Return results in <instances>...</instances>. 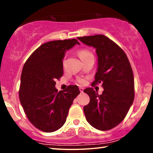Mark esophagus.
<instances>
[{
	"mask_svg": "<svg viewBox=\"0 0 153 153\" xmlns=\"http://www.w3.org/2000/svg\"><path fill=\"white\" fill-rule=\"evenodd\" d=\"M79 91H80L81 93H83V88L80 87V88H79Z\"/></svg>",
	"mask_w": 153,
	"mask_h": 153,
	"instance_id": "obj_1",
	"label": "esophagus"
}]
</instances>
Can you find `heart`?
Masks as SVG:
<instances>
[{
	"instance_id": "heart-1",
	"label": "heart",
	"mask_w": 153,
	"mask_h": 153,
	"mask_svg": "<svg viewBox=\"0 0 153 153\" xmlns=\"http://www.w3.org/2000/svg\"><path fill=\"white\" fill-rule=\"evenodd\" d=\"M91 53L88 50H86V49H81L80 51H79L78 52V55L79 56V58L81 59H83V58H84L85 57H87V56H88L89 55H91ZM77 82L81 83V84H83V83H85V80L83 79H77Z\"/></svg>"
}]
</instances>
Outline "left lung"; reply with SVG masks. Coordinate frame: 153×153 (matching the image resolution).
I'll list each match as a JSON object with an SVG mask.
<instances>
[{
  "label": "left lung",
  "mask_w": 153,
  "mask_h": 153,
  "mask_svg": "<svg viewBox=\"0 0 153 153\" xmlns=\"http://www.w3.org/2000/svg\"><path fill=\"white\" fill-rule=\"evenodd\" d=\"M77 39L96 49L98 68L92 84L101 83L104 88L100 95L92 88L84 90L90 97L89 104L83 107L85 118L95 129L109 130L124 120L133 103L134 80L130 62L124 51L105 35Z\"/></svg>",
  "instance_id": "obj_1"
}]
</instances>
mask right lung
<instances>
[{
	"label": "right lung",
	"mask_w": 153,
	"mask_h": 153,
	"mask_svg": "<svg viewBox=\"0 0 153 153\" xmlns=\"http://www.w3.org/2000/svg\"><path fill=\"white\" fill-rule=\"evenodd\" d=\"M79 45L76 39L48 42L31 54L23 68L19 100L29 121L39 130L53 132L65 124L69 109L80 93L77 85L58 92L56 79L63 74L67 50Z\"/></svg>",
	"instance_id": "1"
}]
</instances>
